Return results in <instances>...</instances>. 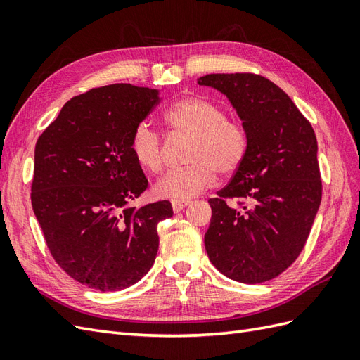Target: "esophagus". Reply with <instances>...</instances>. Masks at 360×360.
I'll list each match as a JSON object with an SVG mask.
<instances>
[{
  "mask_svg": "<svg viewBox=\"0 0 360 360\" xmlns=\"http://www.w3.org/2000/svg\"><path fill=\"white\" fill-rule=\"evenodd\" d=\"M188 204V200H172V208L174 213H179V211H182Z\"/></svg>",
  "mask_w": 360,
  "mask_h": 360,
  "instance_id": "34e87169",
  "label": "esophagus"
}]
</instances>
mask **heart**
Masks as SVG:
<instances>
[{
  "mask_svg": "<svg viewBox=\"0 0 360 360\" xmlns=\"http://www.w3.org/2000/svg\"><path fill=\"white\" fill-rule=\"evenodd\" d=\"M169 129L190 136L186 167L170 170L156 181L153 193L162 199L186 200L210 188L217 172L231 174L240 167L248 152L245 126L225 109L200 97H187L173 103L164 114ZM131 152L143 169L160 173L164 167L162 136L149 124L140 123L132 132Z\"/></svg>",
  "mask_w": 360,
  "mask_h": 360,
  "instance_id": "obj_1",
  "label": "heart"
}]
</instances>
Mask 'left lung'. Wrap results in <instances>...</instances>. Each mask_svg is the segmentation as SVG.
Masks as SVG:
<instances>
[{
	"instance_id": "obj_1",
	"label": "left lung",
	"mask_w": 360,
	"mask_h": 360,
	"mask_svg": "<svg viewBox=\"0 0 360 360\" xmlns=\"http://www.w3.org/2000/svg\"><path fill=\"white\" fill-rule=\"evenodd\" d=\"M198 84L224 92L250 140L233 179L208 200L207 254L234 281H269L298 259L321 204L315 131L290 97L260 75H207Z\"/></svg>"
}]
</instances>
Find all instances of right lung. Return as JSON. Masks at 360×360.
<instances>
[{
	"instance_id": "add662e5",
	"label": "right lung",
	"mask_w": 360,
	"mask_h": 360,
	"mask_svg": "<svg viewBox=\"0 0 360 360\" xmlns=\"http://www.w3.org/2000/svg\"><path fill=\"white\" fill-rule=\"evenodd\" d=\"M158 101L150 88H92L68 100L36 141L34 216L54 262L91 289L140 281L158 252L156 228L173 214L169 200L127 207L149 184L129 143Z\"/></svg>"
}]
</instances>
